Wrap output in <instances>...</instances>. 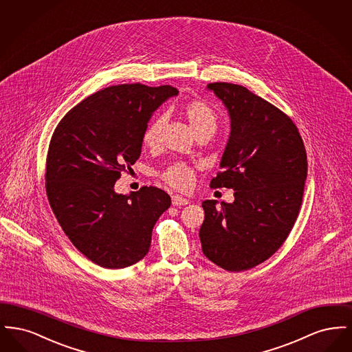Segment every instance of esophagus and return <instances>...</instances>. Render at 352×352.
<instances>
[{
  "label": "esophagus",
  "instance_id": "1",
  "mask_svg": "<svg viewBox=\"0 0 352 352\" xmlns=\"http://www.w3.org/2000/svg\"><path fill=\"white\" fill-rule=\"evenodd\" d=\"M171 203H173V206L181 207V206L188 204V201H187L186 198H184V197H181V195H174V197L171 198Z\"/></svg>",
  "mask_w": 352,
  "mask_h": 352
}]
</instances>
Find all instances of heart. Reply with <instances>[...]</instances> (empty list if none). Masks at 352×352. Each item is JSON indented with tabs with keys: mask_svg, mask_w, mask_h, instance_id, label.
<instances>
[{
	"mask_svg": "<svg viewBox=\"0 0 352 352\" xmlns=\"http://www.w3.org/2000/svg\"><path fill=\"white\" fill-rule=\"evenodd\" d=\"M182 115L194 134L206 128H217V115L214 109L204 101L194 100L187 102L182 108ZM165 122L166 118L164 115H160L146 126L142 135V142L145 146L151 149L160 146ZM164 179L178 190H187L192 184L194 173L184 164H175L166 168V171L164 173Z\"/></svg>",
	"mask_w": 352,
	"mask_h": 352,
	"instance_id": "1",
	"label": "heart"
}]
</instances>
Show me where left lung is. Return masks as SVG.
Here are the masks:
<instances>
[{
    "label": "left lung",
    "instance_id": "obj_1",
    "mask_svg": "<svg viewBox=\"0 0 352 352\" xmlns=\"http://www.w3.org/2000/svg\"><path fill=\"white\" fill-rule=\"evenodd\" d=\"M227 109L230 135L210 187L234 190L221 207L204 201L201 251L220 268H253L277 251L298 217L307 175L306 151L293 121L245 87H206Z\"/></svg>",
    "mask_w": 352,
    "mask_h": 352
}]
</instances>
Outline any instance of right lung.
Instances as JSON below:
<instances>
[{
    "label": "right lung",
    "mask_w": 352,
    "mask_h": 352,
    "mask_svg": "<svg viewBox=\"0 0 352 352\" xmlns=\"http://www.w3.org/2000/svg\"><path fill=\"white\" fill-rule=\"evenodd\" d=\"M179 92L170 87L122 84L74 107L51 138L46 192L71 243L107 269L133 265L149 252L153 227L171 199L144 186L118 194L115 184L140 158L153 113Z\"/></svg>",
    "instance_id": "add662e5"
}]
</instances>
